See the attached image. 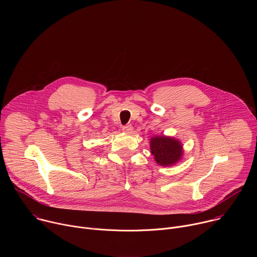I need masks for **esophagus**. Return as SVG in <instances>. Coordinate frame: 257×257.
<instances>
[{
	"mask_svg": "<svg viewBox=\"0 0 257 257\" xmlns=\"http://www.w3.org/2000/svg\"><path fill=\"white\" fill-rule=\"evenodd\" d=\"M122 130H123V132H125L127 134H130V133L133 132V126L132 125H126L122 128Z\"/></svg>",
	"mask_w": 257,
	"mask_h": 257,
	"instance_id": "1",
	"label": "esophagus"
}]
</instances>
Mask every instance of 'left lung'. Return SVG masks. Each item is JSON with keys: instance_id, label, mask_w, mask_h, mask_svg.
<instances>
[{"instance_id": "left-lung-1", "label": "left lung", "mask_w": 257, "mask_h": 257, "mask_svg": "<svg viewBox=\"0 0 257 257\" xmlns=\"http://www.w3.org/2000/svg\"><path fill=\"white\" fill-rule=\"evenodd\" d=\"M151 152L155 161L164 167H169L178 163L183 157L182 143L173 137L155 136L151 139Z\"/></svg>"}]
</instances>
